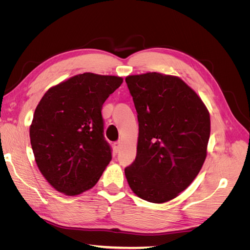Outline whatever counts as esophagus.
<instances>
[{
  "label": "esophagus",
  "instance_id": "34e87169",
  "mask_svg": "<svg viewBox=\"0 0 250 250\" xmlns=\"http://www.w3.org/2000/svg\"><path fill=\"white\" fill-rule=\"evenodd\" d=\"M120 148H121V143H120V142L113 143V150H115V152H116V153H118V152H119Z\"/></svg>",
  "mask_w": 250,
  "mask_h": 250
}]
</instances>
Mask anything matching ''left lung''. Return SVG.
<instances>
[{
	"instance_id": "obj_1",
	"label": "left lung",
	"mask_w": 250,
	"mask_h": 250,
	"mask_svg": "<svg viewBox=\"0 0 250 250\" xmlns=\"http://www.w3.org/2000/svg\"><path fill=\"white\" fill-rule=\"evenodd\" d=\"M139 121L137 157L125 168L140 198L163 203L191 185L207 157L208 111L186 83L160 73L125 79Z\"/></svg>"
}]
</instances>
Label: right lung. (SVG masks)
Here are the masks:
<instances>
[{"mask_svg":"<svg viewBox=\"0 0 250 250\" xmlns=\"http://www.w3.org/2000/svg\"><path fill=\"white\" fill-rule=\"evenodd\" d=\"M122 82L80 74L51 87L37 105L30 141L37 167L58 192L75 196L89 190L111 161L101 110Z\"/></svg>","mask_w":250,"mask_h":250,"instance_id":"add662e5","label":"right lung"}]
</instances>
